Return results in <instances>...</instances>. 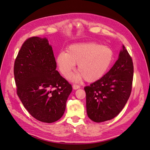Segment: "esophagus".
Segmentation results:
<instances>
[{
  "label": "esophagus",
  "mask_w": 150,
  "mask_h": 150,
  "mask_svg": "<svg viewBox=\"0 0 150 150\" xmlns=\"http://www.w3.org/2000/svg\"><path fill=\"white\" fill-rule=\"evenodd\" d=\"M72 88H73L74 89H79L80 88V86L79 85H77V84H74L72 86Z\"/></svg>",
  "instance_id": "esophagus-1"
}]
</instances>
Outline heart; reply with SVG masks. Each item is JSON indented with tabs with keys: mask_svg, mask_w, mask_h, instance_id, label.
<instances>
[{
	"mask_svg": "<svg viewBox=\"0 0 150 150\" xmlns=\"http://www.w3.org/2000/svg\"><path fill=\"white\" fill-rule=\"evenodd\" d=\"M114 58L112 50L108 46L96 42H81L72 44L67 52L58 53L56 62L61 74L69 78L78 64L75 81L85 79L87 82H94L104 76Z\"/></svg>",
	"mask_w": 150,
	"mask_h": 150,
	"instance_id": "b5f03b06",
	"label": "heart"
}]
</instances>
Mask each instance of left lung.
Returning a JSON list of instances; mask_svg holds the SVG:
<instances>
[{"mask_svg":"<svg viewBox=\"0 0 150 150\" xmlns=\"http://www.w3.org/2000/svg\"><path fill=\"white\" fill-rule=\"evenodd\" d=\"M133 63L122 45L118 59L101 79L86 86V110L92 121L100 122L114 118L125 107L132 89Z\"/></svg>","mask_w":150,"mask_h":150,"instance_id":"1","label":"left lung"}]
</instances>
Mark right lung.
Returning a JSON list of instances; mask_svg holds the SVG:
<instances>
[{
	"mask_svg": "<svg viewBox=\"0 0 150 150\" xmlns=\"http://www.w3.org/2000/svg\"><path fill=\"white\" fill-rule=\"evenodd\" d=\"M17 94L34 118L51 123L65 111L72 86L56 70L52 48L46 38L27 39L13 67Z\"/></svg>",
	"mask_w": 150,
	"mask_h": 150,
	"instance_id": "obj_1",
	"label": "right lung"
}]
</instances>
